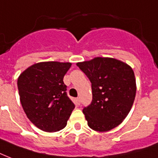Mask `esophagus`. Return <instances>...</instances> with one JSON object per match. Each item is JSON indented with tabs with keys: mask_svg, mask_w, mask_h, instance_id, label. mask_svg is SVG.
<instances>
[{
	"mask_svg": "<svg viewBox=\"0 0 158 158\" xmlns=\"http://www.w3.org/2000/svg\"><path fill=\"white\" fill-rule=\"evenodd\" d=\"M75 104L77 105V106H79V105H80V98L75 99Z\"/></svg>",
	"mask_w": 158,
	"mask_h": 158,
	"instance_id": "34e87169",
	"label": "esophagus"
}]
</instances>
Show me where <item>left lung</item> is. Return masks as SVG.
Returning <instances> with one entry per match:
<instances>
[{
	"label": "left lung",
	"instance_id": "1",
	"mask_svg": "<svg viewBox=\"0 0 158 158\" xmlns=\"http://www.w3.org/2000/svg\"><path fill=\"white\" fill-rule=\"evenodd\" d=\"M77 66L91 83L92 101L83 109L88 126L99 132L115 128L128 115L136 95L133 69L119 60L95 57Z\"/></svg>",
	"mask_w": 158,
	"mask_h": 158
}]
</instances>
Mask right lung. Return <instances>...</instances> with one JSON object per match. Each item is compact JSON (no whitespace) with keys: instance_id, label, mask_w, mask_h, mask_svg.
Masks as SVG:
<instances>
[{"instance_id":"add662e5","label":"right lung","mask_w":158,"mask_h":158,"mask_svg":"<svg viewBox=\"0 0 158 158\" xmlns=\"http://www.w3.org/2000/svg\"><path fill=\"white\" fill-rule=\"evenodd\" d=\"M71 66L70 62H39L27 68L18 78L24 111L29 120L43 131L63 129L75 108L63 82Z\"/></svg>"}]
</instances>
